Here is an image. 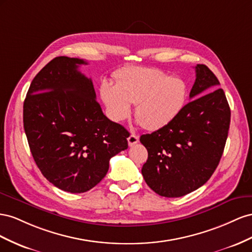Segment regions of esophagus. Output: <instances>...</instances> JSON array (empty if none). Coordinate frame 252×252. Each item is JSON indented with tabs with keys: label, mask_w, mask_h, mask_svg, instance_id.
Wrapping results in <instances>:
<instances>
[{
	"label": "esophagus",
	"mask_w": 252,
	"mask_h": 252,
	"mask_svg": "<svg viewBox=\"0 0 252 252\" xmlns=\"http://www.w3.org/2000/svg\"><path fill=\"white\" fill-rule=\"evenodd\" d=\"M138 141H139V137L135 134H132L127 137V143H128V146H130V147L136 145V143H137Z\"/></svg>",
	"instance_id": "34e87169"
}]
</instances>
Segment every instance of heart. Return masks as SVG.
<instances>
[{
	"label": "heart",
	"mask_w": 252,
	"mask_h": 252,
	"mask_svg": "<svg viewBox=\"0 0 252 252\" xmlns=\"http://www.w3.org/2000/svg\"><path fill=\"white\" fill-rule=\"evenodd\" d=\"M115 79L116 84L100 86V96L114 121L130 116L132 103L139 124L151 131L159 130L173 122L188 101V82L158 68L126 67Z\"/></svg>",
	"instance_id": "obj_1"
}]
</instances>
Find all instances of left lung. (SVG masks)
<instances>
[{
  "label": "left lung",
  "instance_id": "8db88e82",
  "mask_svg": "<svg viewBox=\"0 0 252 252\" xmlns=\"http://www.w3.org/2000/svg\"><path fill=\"white\" fill-rule=\"evenodd\" d=\"M196 79L189 103L171 124L140 136L148 150L141 173L147 185L164 197H181L208 182L219 166L226 145L230 107L220 81L204 64L195 66Z\"/></svg>",
  "mask_w": 252,
  "mask_h": 252
}]
</instances>
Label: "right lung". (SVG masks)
Returning <instances> with one entry per match:
<instances>
[{"mask_svg": "<svg viewBox=\"0 0 252 252\" xmlns=\"http://www.w3.org/2000/svg\"><path fill=\"white\" fill-rule=\"evenodd\" d=\"M82 59L56 57L33 78L23 124L33 159L49 183L83 193L102 181L110 159L127 149L126 128L111 121L96 100Z\"/></svg>", "mask_w": 252, "mask_h": 252, "instance_id": "obj_1", "label": "right lung"}]
</instances>
